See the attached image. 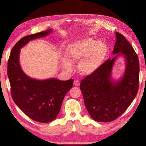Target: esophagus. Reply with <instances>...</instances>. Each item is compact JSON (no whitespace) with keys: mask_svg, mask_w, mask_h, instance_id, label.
I'll return each instance as SVG.
<instances>
[{"mask_svg":"<svg viewBox=\"0 0 146 146\" xmlns=\"http://www.w3.org/2000/svg\"><path fill=\"white\" fill-rule=\"evenodd\" d=\"M80 81L78 80H74V85L75 86H78L80 85Z\"/></svg>","mask_w":146,"mask_h":146,"instance_id":"1","label":"esophagus"}]
</instances>
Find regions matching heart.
<instances>
[{"label": "heart", "instance_id": "obj_1", "mask_svg": "<svg viewBox=\"0 0 146 146\" xmlns=\"http://www.w3.org/2000/svg\"><path fill=\"white\" fill-rule=\"evenodd\" d=\"M66 59L61 61L63 67L70 70L71 63H78V70L83 75H90L98 69L108 54V47L102 41L86 38L70 43L65 50Z\"/></svg>", "mask_w": 146, "mask_h": 146}]
</instances>
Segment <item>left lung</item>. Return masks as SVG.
<instances>
[{
  "label": "left lung",
  "instance_id": "obj_1",
  "mask_svg": "<svg viewBox=\"0 0 146 146\" xmlns=\"http://www.w3.org/2000/svg\"><path fill=\"white\" fill-rule=\"evenodd\" d=\"M116 37L113 54L117 55L84 78L80 86L88 113L94 121L100 122H111L120 116L133 102L139 89L138 55L124 36L116 32ZM119 54L125 56L126 70L120 81L113 82L112 69Z\"/></svg>",
  "mask_w": 146,
  "mask_h": 146
}]
</instances>
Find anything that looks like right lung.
Returning <instances> with one entry per match:
<instances>
[{"instance_id": "add662e5", "label": "right lung", "mask_w": 146, "mask_h": 146, "mask_svg": "<svg viewBox=\"0 0 146 146\" xmlns=\"http://www.w3.org/2000/svg\"><path fill=\"white\" fill-rule=\"evenodd\" d=\"M51 32L52 29H48L21 38L13 47L8 61L7 74L13 101L27 116L41 123L51 122L58 116L64 96L72 88L74 80L33 79L23 71L19 56L21 48L30 41L46 36Z\"/></svg>"}]
</instances>
